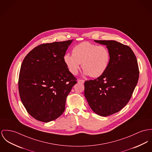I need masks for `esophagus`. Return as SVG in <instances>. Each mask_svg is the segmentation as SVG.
Returning <instances> with one entry per match:
<instances>
[{"label":"esophagus","mask_w":152,"mask_h":152,"mask_svg":"<svg viewBox=\"0 0 152 152\" xmlns=\"http://www.w3.org/2000/svg\"><path fill=\"white\" fill-rule=\"evenodd\" d=\"M78 82L79 83H84V80H82V79H79L78 80Z\"/></svg>","instance_id":"34e87169"}]
</instances>
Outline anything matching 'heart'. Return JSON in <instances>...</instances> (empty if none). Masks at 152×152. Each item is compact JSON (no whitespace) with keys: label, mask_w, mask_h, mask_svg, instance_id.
<instances>
[{"label":"heart","mask_w":152,"mask_h":152,"mask_svg":"<svg viewBox=\"0 0 152 152\" xmlns=\"http://www.w3.org/2000/svg\"><path fill=\"white\" fill-rule=\"evenodd\" d=\"M64 59L73 75L78 73L82 64L86 75L98 77L107 70L110 61V53L105 46L83 42L73 47L72 54L66 53Z\"/></svg>","instance_id":"obj_1"}]
</instances>
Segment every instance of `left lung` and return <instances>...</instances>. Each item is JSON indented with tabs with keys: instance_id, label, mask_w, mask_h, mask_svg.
Instances as JSON below:
<instances>
[{
	"instance_id": "1",
	"label": "left lung",
	"mask_w": 152,
	"mask_h": 152,
	"mask_svg": "<svg viewBox=\"0 0 152 152\" xmlns=\"http://www.w3.org/2000/svg\"><path fill=\"white\" fill-rule=\"evenodd\" d=\"M106 46L110 61L105 73L84 82V95L97 115L108 116L119 112L131 99L139 79L137 58L130 47L115 40H94Z\"/></svg>"
}]
</instances>
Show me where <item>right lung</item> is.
<instances>
[{
    "label": "right lung",
    "mask_w": 152,
    "mask_h": 152,
    "mask_svg": "<svg viewBox=\"0 0 152 152\" xmlns=\"http://www.w3.org/2000/svg\"><path fill=\"white\" fill-rule=\"evenodd\" d=\"M72 42L40 45L23 59L19 94L28 113L38 121L47 123L59 117L65 110L67 96L77 83L64 59Z\"/></svg>",
    "instance_id": "add662e5"
}]
</instances>
